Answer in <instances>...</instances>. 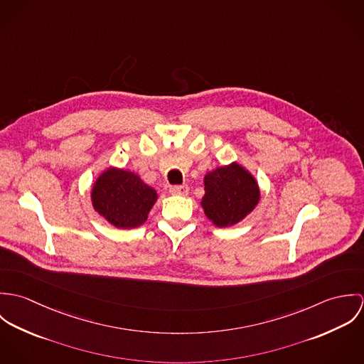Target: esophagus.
Here are the masks:
<instances>
[{
  "mask_svg": "<svg viewBox=\"0 0 364 364\" xmlns=\"http://www.w3.org/2000/svg\"><path fill=\"white\" fill-rule=\"evenodd\" d=\"M169 192H171L172 195H182V196H185V195H188V192H189V186H188V185L171 186V188H169Z\"/></svg>",
  "mask_w": 364,
  "mask_h": 364,
  "instance_id": "obj_1",
  "label": "esophagus"
}]
</instances>
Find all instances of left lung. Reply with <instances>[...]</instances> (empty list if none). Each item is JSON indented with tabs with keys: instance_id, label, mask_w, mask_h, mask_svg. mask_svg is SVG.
<instances>
[{
	"instance_id": "left-lung-1",
	"label": "left lung",
	"mask_w": 364,
	"mask_h": 364,
	"mask_svg": "<svg viewBox=\"0 0 364 364\" xmlns=\"http://www.w3.org/2000/svg\"><path fill=\"white\" fill-rule=\"evenodd\" d=\"M259 202L254 176L238 164L221 166L205 176L202 206L215 225L228 227L241 221Z\"/></svg>"
}]
</instances>
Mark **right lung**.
<instances>
[{
    "instance_id": "obj_1",
    "label": "right lung",
    "mask_w": 364,
    "mask_h": 364,
    "mask_svg": "<svg viewBox=\"0 0 364 364\" xmlns=\"http://www.w3.org/2000/svg\"><path fill=\"white\" fill-rule=\"evenodd\" d=\"M156 192L130 171L109 168L94 185L92 205L119 228H133L147 220Z\"/></svg>"
}]
</instances>
